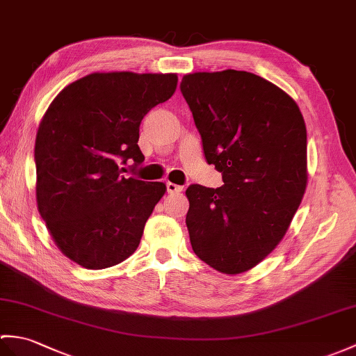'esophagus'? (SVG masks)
<instances>
[{
    "label": "esophagus",
    "mask_w": 356,
    "mask_h": 356,
    "mask_svg": "<svg viewBox=\"0 0 356 356\" xmlns=\"http://www.w3.org/2000/svg\"><path fill=\"white\" fill-rule=\"evenodd\" d=\"M167 191H168L170 194H177V193L184 191V186L172 184V181H167Z\"/></svg>",
    "instance_id": "obj_1"
}]
</instances>
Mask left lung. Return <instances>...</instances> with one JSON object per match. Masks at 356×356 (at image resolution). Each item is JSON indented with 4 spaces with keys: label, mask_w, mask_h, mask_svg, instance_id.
Returning a JSON list of instances; mask_svg holds the SVG:
<instances>
[{
    "label": "left lung",
    "mask_w": 356,
    "mask_h": 356,
    "mask_svg": "<svg viewBox=\"0 0 356 356\" xmlns=\"http://www.w3.org/2000/svg\"><path fill=\"white\" fill-rule=\"evenodd\" d=\"M180 90L225 181L188 186L189 241L208 266L239 275L276 249L299 209L307 126L285 90L247 71L186 74Z\"/></svg>",
    "instance_id": "8db88e82"
}]
</instances>
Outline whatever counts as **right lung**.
Masks as SVG:
<instances>
[{
	"label": "right lung",
	"instance_id": "add662e5",
	"mask_svg": "<svg viewBox=\"0 0 356 356\" xmlns=\"http://www.w3.org/2000/svg\"><path fill=\"white\" fill-rule=\"evenodd\" d=\"M177 88V74L94 72L48 106L35 144L36 202L59 250L89 270L113 267L138 249L167 186L124 177L144 162L139 126Z\"/></svg>",
	"mask_w": 356,
	"mask_h": 356
}]
</instances>
